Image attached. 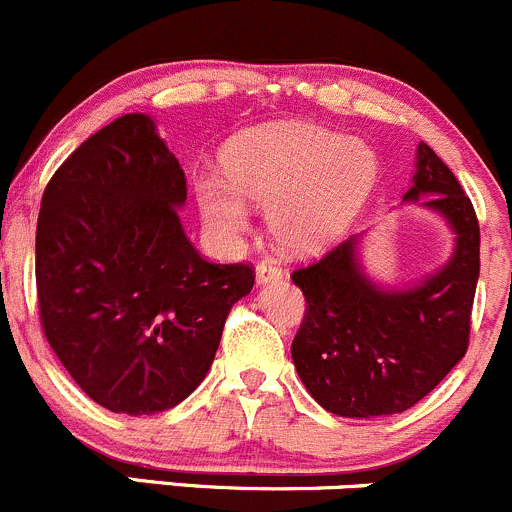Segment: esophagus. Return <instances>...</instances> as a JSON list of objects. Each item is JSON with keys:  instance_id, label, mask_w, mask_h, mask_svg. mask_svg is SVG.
<instances>
[{"instance_id": "esophagus-1", "label": "esophagus", "mask_w": 512, "mask_h": 512, "mask_svg": "<svg viewBox=\"0 0 512 512\" xmlns=\"http://www.w3.org/2000/svg\"><path fill=\"white\" fill-rule=\"evenodd\" d=\"M281 278H283V268L278 266L276 261H271V258H266V261H261L256 266V283H258V286H266V283L281 281Z\"/></svg>"}]
</instances>
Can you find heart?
<instances>
[{"label": "heart", "instance_id": "b5f03b06", "mask_svg": "<svg viewBox=\"0 0 512 512\" xmlns=\"http://www.w3.org/2000/svg\"><path fill=\"white\" fill-rule=\"evenodd\" d=\"M224 179H197L199 209L221 239L249 229V202L266 207L273 236L315 251L350 229L377 182V157L362 140L315 125H273L236 135L221 152Z\"/></svg>", "mask_w": 512, "mask_h": 512}]
</instances>
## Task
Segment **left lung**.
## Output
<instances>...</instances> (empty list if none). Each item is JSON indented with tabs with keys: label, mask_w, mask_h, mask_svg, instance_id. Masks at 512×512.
Here are the masks:
<instances>
[{
	"label": "left lung",
	"mask_w": 512,
	"mask_h": 512,
	"mask_svg": "<svg viewBox=\"0 0 512 512\" xmlns=\"http://www.w3.org/2000/svg\"><path fill=\"white\" fill-rule=\"evenodd\" d=\"M402 202L439 214L453 234L449 261L409 286L374 281L362 234L293 273L308 300L293 365L310 397L347 419L402 414L424 399L468 347L481 273V231L471 199L426 142Z\"/></svg>",
	"instance_id": "obj_1"
}]
</instances>
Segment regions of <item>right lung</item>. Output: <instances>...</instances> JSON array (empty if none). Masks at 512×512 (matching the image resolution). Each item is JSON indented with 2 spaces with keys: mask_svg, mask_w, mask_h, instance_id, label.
Returning a JSON list of instances; mask_svg holds the SVG:
<instances>
[{
  "mask_svg": "<svg viewBox=\"0 0 512 512\" xmlns=\"http://www.w3.org/2000/svg\"><path fill=\"white\" fill-rule=\"evenodd\" d=\"M187 184L150 115L91 135L51 177L36 226L41 325L78 387L115 414L167 412L202 384L244 263H209L184 234Z\"/></svg>",
  "mask_w": 512,
  "mask_h": 512,
  "instance_id": "1",
  "label": "right lung"
}]
</instances>
